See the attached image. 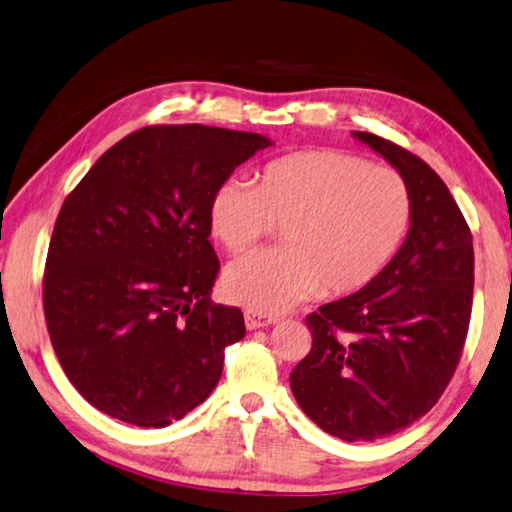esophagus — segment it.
Segmentation results:
<instances>
[{
    "label": "esophagus",
    "mask_w": 512,
    "mask_h": 512,
    "mask_svg": "<svg viewBox=\"0 0 512 512\" xmlns=\"http://www.w3.org/2000/svg\"><path fill=\"white\" fill-rule=\"evenodd\" d=\"M243 321H246L248 330H257V328H269L278 321V316H269V314H259V312H246L243 314Z\"/></svg>",
    "instance_id": "obj_1"
}]
</instances>
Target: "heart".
<instances>
[{
    "instance_id": "1",
    "label": "heart",
    "mask_w": 512,
    "mask_h": 512,
    "mask_svg": "<svg viewBox=\"0 0 512 512\" xmlns=\"http://www.w3.org/2000/svg\"><path fill=\"white\" fill-rule=\"evenodd\" d=\"M410 198L399 173L339 150H303L266 164L257 189L227 182L209 202V230L239 255L282 225V248L239 257L223 294L275 314L307 296L367 287L401 246Z\"/></svg>"
}]
</instances>
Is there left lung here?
Here are the masks:
<instances>
[{
	"mask_svg": "<svg viewBox=\"0 0 512 512\" xmlns=\"http://www.w3.org/2000/svg\"><path fill=\"white\" fill-rule=\"evenodd\" d=\"M353 136L399 170L410 230L367 287L307 316L312 348L289 383L323 431L373 442L424 417L453 378L472 316L474 246L456 200L426 161L376 134Z\"/></svg>",
	"mask_w": 512,
	"mask_h": 512,
	"instance_id": "left-lung-1",
	"label": "left lung"
}]
</instances>
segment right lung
Wrapping results in <instances>:
<instances>
[{
	"instance_id": "obj_1",
	"label": "right lung",
	"mask_w": 512,
	"mask_h": 512,
	"mask_svg": "<svg viewBox=\"0 0 512 512\" xmlns=\"http://www.w3.org/2000/svg\"><path fill=\"white\" fill-rule=\"evenodd\" d=\"M273 145L253 132L152 125L95 161L54 223L43 305L56 358L113 419L164 428L212 394L239 307L214 305L209 202Z\"/></svg>"
}]
</instances>
